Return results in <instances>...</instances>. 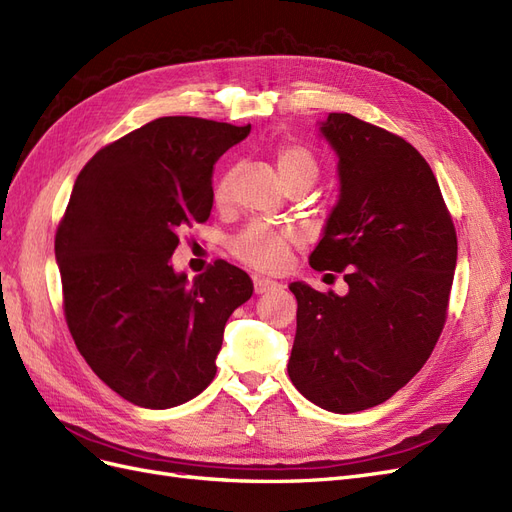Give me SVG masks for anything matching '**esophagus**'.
Masks as SVG:
<instances>
[{"label": "esophagus", "instance_id": "34e87169", "mask_svg": "<svg viewBox=\"0 0 512 512\" xmlns=\"http://www.w3.org/2000/svg\"><path fill=\"white\" fill-rule=\"evenodd\" d=\"M274 289H280L276 280L270 278H255V293H270Z\"/></svg>", "mask_w": 512, "mask_h": 512}]
</instances>
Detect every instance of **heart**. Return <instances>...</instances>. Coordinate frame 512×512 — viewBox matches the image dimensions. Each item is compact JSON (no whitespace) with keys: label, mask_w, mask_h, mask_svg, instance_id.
<instances>
[{"label":"heart","mask_w":512,"mask_h":512,"mask_svg":"<svg viewBox=\"0 0 512 512\" xmlns=\"http://www.w3.org/2000/svg\"><path fill=\"white\" fill-rule=\"evenodd\" d=\"M276 166L280 176L285 180L287 189H293V187L310 189L319 178V161L302 144L278 146ZM234 176H236V170L227 168L219 174L217 180H214L212 195H214V202L219 206L229 202ZM293 242H295V236L289 232H276V229H270L266 225L253 223L229 242V249H232V253L240 261H244L246 266L274 272L285 266Z\"/></svg>","instance_id":"b5f03b06"}]
</instances>
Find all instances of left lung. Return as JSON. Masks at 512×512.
Returning a JSON list of instances; mask_svg holds the SVG:
<instances>
[{"mask_svg": "<svg viewBox=\"0 0 512 512\" xmlns=\"http://www.w3.org/2000/svg\"><path fill=\"white\" fill-rule=\"evenodd\" d=\"M319 134L338 157L340 195L308 263L344 272L349 293L289 285L298 329L287 370L306 400L349 415L389 400L432 355L457 236L415 146L342 112L321 121Z\"/></svg>", "mask_w": 512, "mask_h": 512, "instance_id": "1", "label": "left lung"}]
</instances>
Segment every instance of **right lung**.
Masks as SVG:
<instances>
[{
    "instance_id": "right-lung-1",
    "label": "right lung",
    "mask_w": 512,
    "mask_h": 512,
    "mask_svg": "<svg viewBox=\"0 0 512 512\" xmlns=\"http://www.w3.org/2000/svg\"><path fill=\"white\" fill-rule=\"evenodd\" d=\"M249 134L161 117L97 151L76 178L55 236L65 321L91 370L131 404L163 410L200 395L229 315L253 295L232 263L189 280L170 261L178 234L210 217L214 163Z\"/></svg>"
}]
</instances>
